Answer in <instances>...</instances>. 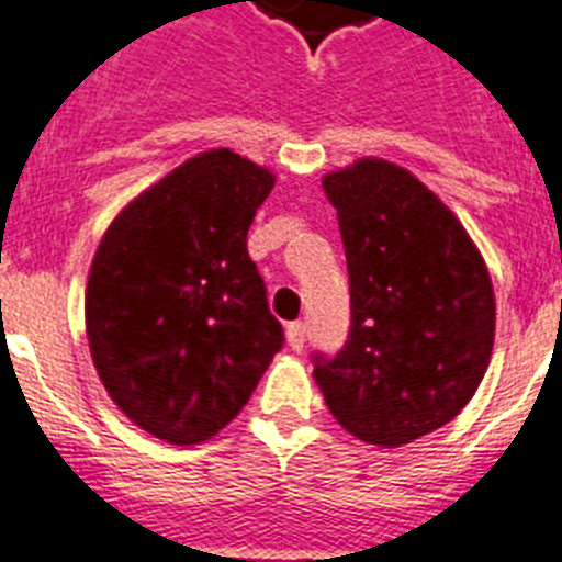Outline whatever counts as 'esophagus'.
Here are the masks:
<instances>
[{"label": "esophagus", "mask_w": 562, "mask_h": 562, "mask_svg": "<svg viewBox=\"0 0 562 562\" xmlns=\"http://www.w3.org/2000/svg\"><path fill=\"white\" fill-rule=\"evenodd\" d=\"M285 339H289V346L294 348V351H303V346H305V323H291L289 328H285Z\"/></svg>", "instance_id": "1"}]
</instances>
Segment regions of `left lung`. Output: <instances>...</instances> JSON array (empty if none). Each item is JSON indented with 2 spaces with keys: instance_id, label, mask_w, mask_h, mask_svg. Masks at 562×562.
I'll list each match as a JSON object with an SVG mask.
<instances>
[{
  "instance_id": "left-lung-1",
  "label": "left lung",
  "mask_w": 562,
  "mask_h": 562,
  "mask_svg": "<svg viewBox=\"0 0 562 562\" xmlns=\"http://www.w3.org/2000/svg\"><path fill=\"white\" fill-rule=\"evenodd\" d=\"M337 209L351 328L314 353L328 412L357 440L397 449L474 397L494 348L488 268L454 214L414 173L357 159L323 179Z\"/></svg>"
}]
</instances>
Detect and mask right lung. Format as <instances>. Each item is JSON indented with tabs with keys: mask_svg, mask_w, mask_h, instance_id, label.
<instances>
[{
	"mask_svg": "<svg viewBox=\"0 0 562 562\" xmlns=\"http://www.w3.org/2000/svg\"><path fill=\"white\" fill-rule=\"evenodd\" d=\"M273 173L205 150L128 202L93 257L85 328L97 374L143 431L211 440L243 412L285 337L248 257Z\"/></svg>",
	"mask_w": 562,
	"mask_h": 562,
	"instance_id": "obj_1",
	"label": "right lung"
}]
</instances>
